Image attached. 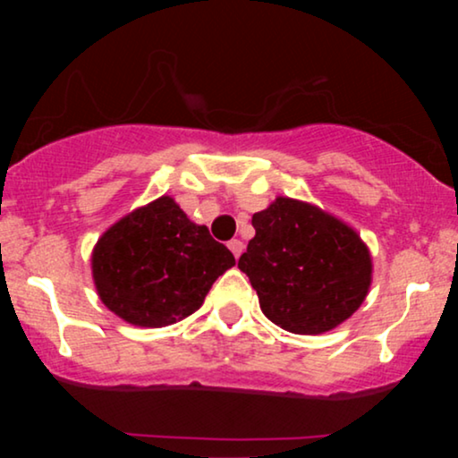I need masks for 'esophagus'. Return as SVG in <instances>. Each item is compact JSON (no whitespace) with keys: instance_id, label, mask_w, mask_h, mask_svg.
<instances>
[{"instance_id":"1","label":"esophagus","mask_w":458,"mask_h":458,"mask_svg":"<svg viewBox=\"0 0 458 458\" xmlns=\"http://www.w3.org/2000/svg\"><path fill=\"white\" fill-rule=\"evenodd\" d=\"M227 246H229L231 252H233L235 259H240L242 252H243V242H242V240H231V242L227 243Z\"/></svg>"}]
</instances>
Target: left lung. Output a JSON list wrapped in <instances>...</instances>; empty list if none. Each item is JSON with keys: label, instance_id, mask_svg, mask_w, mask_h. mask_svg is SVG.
Masks as SVG:
<instances>
[{"label": "left lung", "instance_id": "left-lung-1", "mask_svg": "<svg viewBox=\"0 0 458 458\" xmlns=\"http://www.w3.org/2000/svg\"><path fill=\"white\" fill-rule=\"evenodd\" d=\"M256 235L240 256L268 321L300 335L335 329L371 287V254L352 227L329 212L279 196L252 216Z\"/></svg>", "mask_w": 458, "mask_h": 458}]
</instances>
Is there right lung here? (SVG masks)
<instances>
[{
  "instance_id": "right-lung-1",
  "label": "right lung",
  "mask_w": 458,
  "mask_h": 458,
  "mask_svg": "<svg viewBox=\"0 0 458 458\" xmlns=\"http://www.w3.org/2000/svg\"><path fill=\"white\" fill-rule=\"evenodd\" d=\"M233 254L191 223L171 196L129 212L99 237L91 254L98 296L123 321L166 327L202 306Z\"/></svg>"
}]
</instances>
